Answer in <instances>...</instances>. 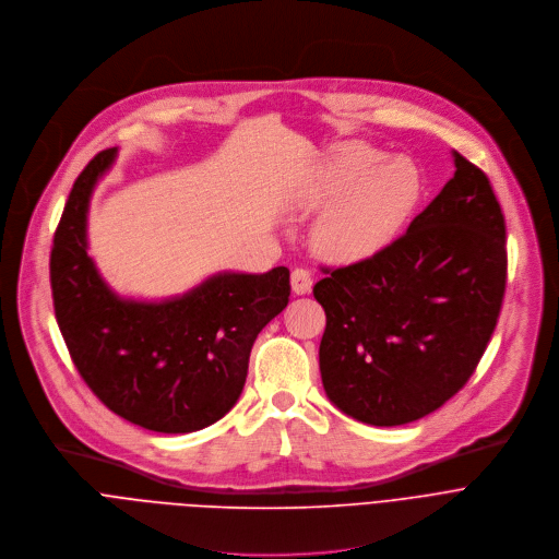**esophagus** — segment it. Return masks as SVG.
Listing matches in <instances>:
<instances>
[{
  "mask_svg": "<svg viewBox=\"0 0 559 559\" xmlns=\"http://www.w3.org/2000/svg\"><path fill=\"white\" fill-rule=\"evenodd\" d=\"M290 288L295 295H308L312 290V277L306 269H295L290 273Z\"/></svg>",
  "mask_w": 559,
  "mask_h": 559,
  "instance_id": "obj_1",
  "label": "esophagus"
}]
</instances>
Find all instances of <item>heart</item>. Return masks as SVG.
Returning a JSON list of instances; mask_svg holds the SVG:
<instances>
[{
  "instance_id": "b5f03b06",
  "label": "heart",
  "mask_w": 559,
  "mask_h": 559,
  "mask_svg": "<svg viewBox=\"0 0 559 559\" xmlns=\"http://www.w3.org/2000/svg\"><path fill=\"white\" fill-rule=\"evenodd\" d=\"M366 143L346 141L323 152L297 195L304 209H324L314 249L337 264L364 262L383 251L420 195L418 169L405 158L381 160Z\"/></svg>"
}]
</instances>
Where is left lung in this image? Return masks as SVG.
Instances as JSON below:
<instances>
[{"mask_svg": "<svg viewBox=\"0 0 559 559\" xmlns=\"http://www.w3.org/2000/svg\"><path fill=\"white\" fill-rule=\"evenodd\" d=\"M454 178L405 236L314 284L325 310L319 370L330 403L394 427L448 403L474 374L498 323L504 215L489 178L459 152Z\"/></svg>", "mask_w": 559, "mask_h": 559, "instance_id": "obj_1", "label": "left lung"}]
</instances>
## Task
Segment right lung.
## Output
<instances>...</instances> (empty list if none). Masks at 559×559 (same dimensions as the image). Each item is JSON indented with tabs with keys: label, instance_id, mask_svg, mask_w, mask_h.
<instances>
[{
	"label": "right lung",
	"instance_id": "1",
	"mask_svg": "<svg viewBox=\"0 0 559 559\" xmlns=\"http://www.w3.org/2000/svg\"><path fill=\"white\" fill-rule=\"evenodd\" d=\"M117 154H96L68 195L50 255L57 323L111 412L160 433L198 431L238 403L260 330L288 304L290 273L219 271L165 299L119 295L87 255L90 200Z\"/></svg>",
	"mask_w": 559,
	"mask_h": 559
}]
</instances>
